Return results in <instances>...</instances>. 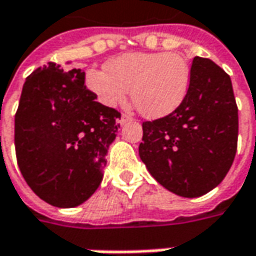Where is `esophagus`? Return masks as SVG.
I'll return each instance as SVG.
<instances>
[{
    "label": "esophagus",
    "mask_w": 256,
    "mask_h": 256,
    "mask_svg": "<svg viewBox=\"0 0 256 256\" xmlns=\"http://www.w3.org/2000/svg\"><path fill=\"white\" fill-rule=\"evenodd\" d=\"M132 121V116H130V115H122L121 118L118 120V124L120 125H124V124H126V122Z\"/></svg>",
    "instance_id": "esophagus-1"
}]
</instances>
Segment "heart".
<instances>
[{
	"mask_svg": "<svg viewBox=\"0 0 256 256\" xmlns=\"http://www.w3.org/2000/svg\"><path fill=\"white\" fill-rule=\"evenodd\" d=\"M106 69L88 70L84 84L109 108L124 105L131 92L135 109L146 118L158 120L172 114L188 94L192 69L177 53H126L112 58Z\"/></svg>",
	"mask_w": 256,
	"mask_h": 256,
	"instance_id": "b5f03b06",
	"label": "heart"
}]
</instances>
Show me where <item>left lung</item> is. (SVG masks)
Returning <instances> with one entry per match:
<instances>
[{
  "label": "left lung",
  "instance_id": "8db88e82",
  "mask_svg": "<svg viewBox=\"0 0 256 256\" xmlns=\"http://www.w3.org/2000/svg\"><path fill=\"white\" fill-rule=\"evenodd\" d=\"M238 147L232 82L210 58H194L184 102L172 114L142 122L140 157L162 187L198 198L228 174Z\"/></svg>",
  "mask_w": 256,
  "mask_h": 256
}]
</instances>
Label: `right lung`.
Instances as JSON below:
<instances>
[{"label":"right lung","mask_w":256,"mask_h":256,"mask_svg":"<svg viewBox=\"0 0 256 256\" xmlns=\"http://www.w3.org/2000/svg\"><path fill=\"white\" fill-rule=\"evenodd\" d=\"M121 114L96 102L82 69L50 62L26 79L16 114L20 172L52 206L74 208L99 187Z\"/></svg>","instance_id":"right-lung-1"}]
</instances>
